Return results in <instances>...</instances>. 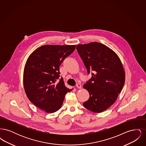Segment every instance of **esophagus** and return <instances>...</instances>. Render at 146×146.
<instances>
[{
  "label": "esophagus",
  "mask_w": 146,
  "mask_h": 146,
  "mask_svg": "<svg viewBox=\"0 0 146 146\" xmlns=\"http://www.w3.org/2000/svg\"><path fill=\"white\" fill-rule=\"evenodd\" d=\"M76 88H78V89H81L82 88V85L80 83H78L76 85Z\"/></svg>",
  "instance_id": "1"
}]
</instances>
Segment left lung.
<instances>
[{
  "instance_id": "8db88e82",
  "label": "left lung",
  "mask_w": 146,
  "mask_h": 146,
  "mask_svg": "<svg viewBox=\"0 0 146 146\" xmlns=\"http://www.w3.org/2000/svg\"><path fill=\"white\" fill-rule=\"evenodd\" d=\"M76 50L92 77L83 88L90 97L84 107L101 113L117 100L125 80V70L118 55L109 47L98 42L76 45Z\"/></svg>"
}]
</instances>
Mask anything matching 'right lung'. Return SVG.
<instances>
[{"mask_svg": "<svg viewBox=\"0 0 146 146\" xmlns=\"http://www.w3.org/2000/svg\"><path fill=\"white\" fill-rule=\"evenodd\" d=\"M76 49V45H43L29 56L25 64L23 82L26 94L35 106L46 113L57 111L67 88L62 78L57 83L60 66Z\"/></svg>", "mask_w": 146, "mask_h": 146, "instance_id": "right-lung-1", "label": "right lung"}]
</instances>
